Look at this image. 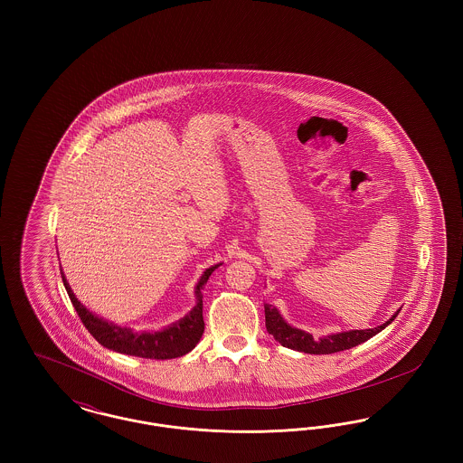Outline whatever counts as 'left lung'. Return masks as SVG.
Returning a JSON list of instances; mask_svg holds the SVG:
<instances>
[{
    "label": "left lung",
    "mask_w": 463,
    "mask_h": 463,
    "mask_svg": "<svg viewBox=\"0 0 463 463\" xmlns=\"http://www.w3.org/2000/svg\"><path fill=\"white\" fill-rule=\"evenodd\" d=\"M397 314L399 310L387 323L372 330L342 331V333H335V335L323 336L319 340H314L307 331L289 326L274 306L265 304V328L269 331V335H272L283 347L288 349L306 354H333L353 349L355 345L370 340L376 333L389 326L396 319Z\"/></svg>",
    "instance_id": "left-lung-1"
}]
</instances>
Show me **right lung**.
I'll use <instances>...</instances> for the list:
<instances>
[{"instance_id":"right-lung-1","label":"right lung","mask_w":463,"mask_h":463,"mask_svg":"<svg viewBox=\"0 0 463 463\" xmlns=\"http://www.w3.org/2000/svg\"><path fill=\"white\" fill-rule=\"evenodd\" d=\"M221 264L212 265L206 269L201 276V279L196 285V306L194 308L184 316L180 321L174 325L163 328L159 331H133L132 328L118 326L114 323L106 321L104 317H99L97 314L90 312L85 307L72 289L67 283L64 272L62 281L67 289V295L76 308L81 323L85 328L90 331V335L106 349H110L114 353L128 354V355H137V357H146V359H174L191 353L204 331V321H203V288L206 285L208 278L212 272Z\"/></svg>"}]
</instances>
